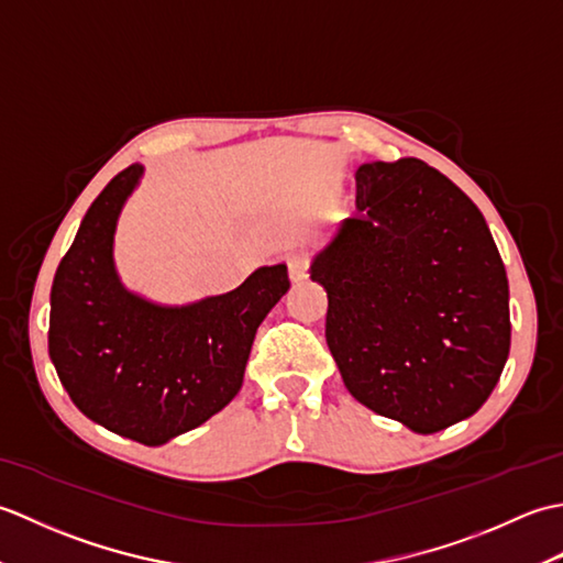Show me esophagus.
Returning <instances> with one entry per match:
<instances>
[{
	"label": "esophagus",
	"instance_id": "34e87169",
	"mask_svg": "<svg viewBox=\"0 0 563 563\" xmlns=\"http://www.w3.org/2000/svg\"><path fill=\"white\" fill-rule=\"evenodd\" d=\"M307 268H309V258L305 254H292L288 258V273L292 283H300L307 278Z\"/></svg>",
	"mask_w": 563,
	"mask_h": 563
}]
</instances>
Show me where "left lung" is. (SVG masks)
<instances>
[{
  "instance_id": "1",
  "label": "left lung",
  "mask_w": 563,
  "mask_h": 563,
  "mask_svg": "<svg viewBox=\"0 0 563 563\" xmlns=\"http://www.w3.org/2000/svg\"><path fill=\"white\" fill-rule=\"evenodd\" d=\"M355 208L309 266L329 297V351L369 411L438 433L504 373V261L479 208L421 159L357 166Z\"/></svg>"
}]
</instances>
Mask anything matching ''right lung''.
<instances>
[{
	"instance_id": "1",
	"label": "right lung",
	"mask_w": 563,
	"mask_h": 563,
	"mask_svg": "<svg viewBox=\"0 0 563 563\" xmlns=\"http://www.w3.org/2000/svg\"><path fill=\"white\" fill-rule=\"evenodd\" d=\"M145 166L130 164L84 214L51 290L47 353L93 423L157 448L222 411L244 382L256 329L290 290L288 266L188 305L128 290L115 268L118 218Z\"/></svg>"
}]
</instances>
